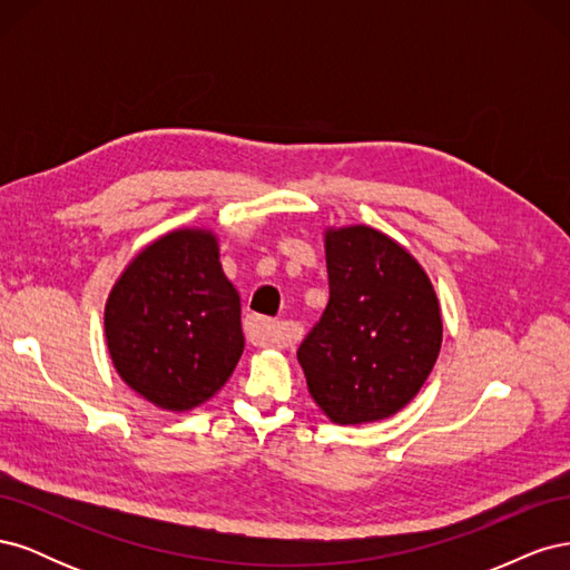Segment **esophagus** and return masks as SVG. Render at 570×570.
Segmentation results:
<instances>
[{
	"label": "esophagus",
	"mask_w": 570,
	"mask_h": 570,
	"mask_svg": "<svg viewBox=\"0 0 570 570\" xmlns=\"http://www.w3.org/2000/svg\"><path fill=\"white\" fill-rule=\"evenodd\" d=\"M245 333H247V340L256 344V347H283L285 344V331L278 321L247 316Z\"/></svg>",
	"instance_id": "1"
}]
</instances>
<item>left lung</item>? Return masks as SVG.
I'll use <instances>...</instances> for the list:
<instances>
[{
	"label": "left lung",
	"mask_w": 570,
	"mask_h": 570,
	"mask_svg": "<svg viewBox=\"0 0 570 570\" xmlns=\"http://www.w3.org/2000/svg\"><path fill=\"white\" fill-rule=\"evenodd\" d=\"M331 299L297 352L308 394L337 425L394 416L442 347V314L423 266L371 226L325 228Z\"/></svg>",
	"instance_id": "8db88e82"
}]
</instances>
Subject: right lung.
I'll list each match as a JSON object with an SVG mask.
<instances>
[{
	"label": "right lung",
	"mask_w": 570,
	"mask_h": 570,
	"mask_svg": "<svg viewBox=\"0 0 570 570\" xmlns=\"http://www.w3.org/2000/svg\"><path fill=\"white\" fill-rule=\"evenodd\" d=\"M105 335L120 381L154 406L209 402L245 352L216 233L178 228L137 252L109 292Z\"/></svg>",
	"instance_id": "right-lung-1"
}]
</instances>
